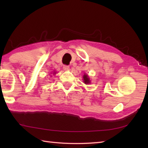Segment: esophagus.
<instances>
[{"mask_svg":"<svg viewBox=\"0 0 148 148\" xmlns=\"http://www.w3.org/2000/svg\"><path fill=\"white\" fill-rule=\"evenodd\" d=\"M63 69L64 71H69V67L67 65H64L63 66Z\"/></svg>","mask_w":148,"mask_h":148,"instance_id":"1","label":"esophagus"}]
</instances>
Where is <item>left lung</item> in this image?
Wrapping results in <instances>:
<instances>
[{"label": "left lung", "mask_w": 148, "mask_h": 148, "mask_svg": "<svg viewBox=\"0 0 148 148\" xmlns=\"http://www.w3.org/2000/svg\"><path fill=\"white\" fill-rule=\"evenodd\" d=\"M83 82L84 84H88L91 83V80H90V78L88 76V75L86 74H84L83 76Z\"/></svg>", "instance_id": "8db88e82"}]
</instances>
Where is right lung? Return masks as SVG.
Segmentation results:
<instances>
[{"instance_id": "right-lung-1", "label": "right lung", "mask_w": 148, "mask_h": 148, "mask_svg": "<svg viewBox=\"0 0 148 148\" xmlns=\"http://www.w3.org/2000/svg\"><path fill=\"white\" fill-rule=\"evenodd\" d=\"M56 74V72H55V71H53V74Z\"/></svg>"}]
</instances>
